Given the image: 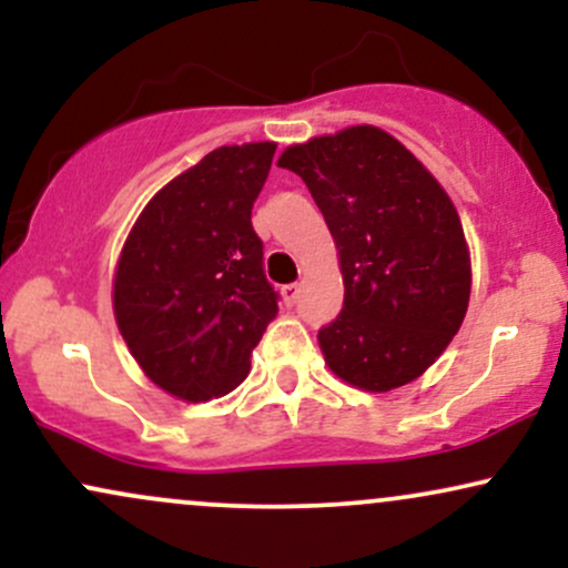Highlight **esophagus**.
<instances>
[{
  "mask_svg": "<svg viewBox=\"0 0 568 568\" xmlns=\"http://www.w3.org/2000/svg\"><path fill=\"white\" fill-rule=\"evenodd\" d=\"M283 302L285 304H296L298 302V293H302V285L298 283H291V285H283Z\"/></svg>",
  "mask_w": 568,
  "mask_h": 568,
  "instance_id": "34e87169",
  "label": "esophagus"
}]
</instances>
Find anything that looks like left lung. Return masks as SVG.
<instances>
[{
	"label": "left lung",
	"mask_w": 568,
	"mask_h": 568,
	"mask_svg": "<svg viewBox=\"0 0 568 568\" xmlns=\"http://www.w3.org/2000/svg\"><path fill=\"white\" fill-rule=\"evenodd\" d=\"M277 165L302 175L338 247L344 306L317 331L325 363L368 393L414 382L470 302L454 202L400 141L371 125L296 143Z\"/></svg>",
	"instance_id": "8db88e82"
}]
</instances>
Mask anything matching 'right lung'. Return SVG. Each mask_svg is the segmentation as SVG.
<instances>
[{
  "instance_id": "obj_1",
  "label": "right lung",
  "mask_w": 568,
  "mask_h": 568,
  "mask_svg": "<svg viewBox=\"0 0 568 568\" xmlns=\"http://www.w3.org/2000/svg\"><path fill=\"white\" fill-rule=\"evenodd\" d=\"M275 143L221 146L175 175L130 230L114 275V317L143 374L181 400L226 395L275 321L251 224Z\"/></svg>"
}]
</instances>
